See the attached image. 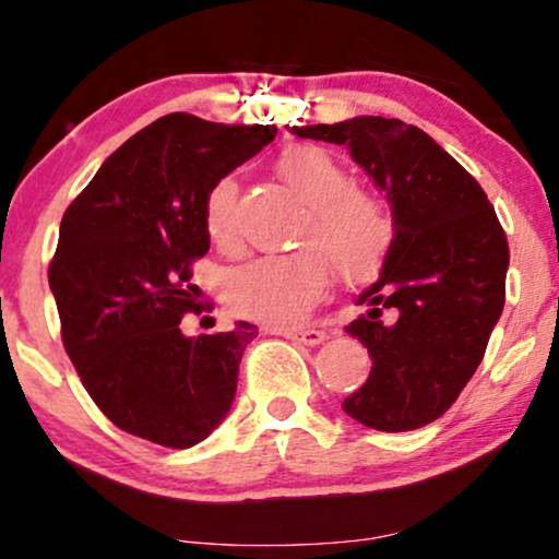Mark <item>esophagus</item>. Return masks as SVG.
<instances>
[{"instance_id": "obj_1", "label": "esophagus", "mask_w": 559, "mask_h": 559, "mask_svg": "<svg viewBox=\"0 0 559 559\" xmlns=\"http://www.w3.org/2000/svg\"><path fill=\"white\" fill-rule=\"evenodd\" d=\"M271 333L286 335L288 341H297V344H305V346H318L328 338V333L318 331V328H292V331H281V328H273Z\"/></svg>"}]
</instances>
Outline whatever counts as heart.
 <instances>
[{"label":"heart","mask_w":559,"mask_h":559,"mask_svg":"<svg viewBox=\"0 0 559 559\" xmlns=\"http://www.w3.org/2000/svg\"><path fill=\"white\" fill-rule=\"evenodd\" d=\"M275 169L309 205L299 241L312 247L247 262L228 278L226 297L241 318L292 325L318 305L331 284L328 260L344 281H365L378 271L393 245V218L380 198L352 187L344 166L320 147H286ZM203 224L215 245L226 247L237 237V181L231 177L207 190Z\"/></svg>","instance_id":"heart-1"}]
</instances>
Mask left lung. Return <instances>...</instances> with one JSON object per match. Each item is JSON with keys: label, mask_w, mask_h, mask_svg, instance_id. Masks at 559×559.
I'll return each mask as SVG.
<instances>
[{"label": "left lung", "mask_w": 559, "mask_h": 559, "mask_svg": "<svg viewBox=\"0 0 559 559\" xmlns=\"http://www.w3.org/2000/svg\"><path fill=\"white\" fill-rule=\"evenodd\" d=\"M292 132L346 145L393 211V245L356 301L367 314L346 325L372 369L344 412L380 432L425 427L472 380L506 307V231L479 181L419 127L354 117Z\"/></svg>", "instance_id": "1"}]
</instances>
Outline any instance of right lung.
<instances>
[{
  "label": "right lung",
  "instance_id": "1",
  "mask_svg": "<svg viewBox=\"0 0 559 559\" xmlns=\"http://www.w3.org/2000/svg\"><path fill=\"white\" fill-rule=\"evenodd\" d=\"M275 124L166 114L100 164L59 226L49 286L62 344L96 406L124 432L192 448L231 408L250 322L185 335L192 262L211 247V187L275 138Z\"/></svg>",
  "mask_w": 559,
  "mask_h": 559
}]
</instances>
